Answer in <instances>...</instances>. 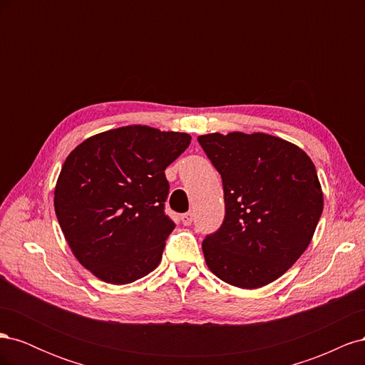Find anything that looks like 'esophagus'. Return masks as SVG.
<instances>
[{"label": "esophagus", "mask_w": 365, "mask_h": 365, "mask_svg": "<svg viewBox=\"0 0 365 365\" xmlns=\"http://www.w3.org/2000/svg\"><path fill=\"white\" fill-rule=\"evenodd\" d=\"M181 222L184 225H190L193 222V213H184V215H181Z\"/></svg>", "instance_id": "esophagus-1"}]
</instances>
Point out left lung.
Returning <instances> with one entry per match:
<instances>
[{
    "mask_svg": "<svg viewBox=\"0 0 365 365\" xmlns=\"http://www.w3.org/2000/svg\"><path fill=\"white\" fill-rule=\"evenodd\" d=\"M220 173L225 216L202 242L207 267L225 283L256 289L277 280L311 244L323 213L315 165L268 134L197 137Z\"/></svg>",
    "mask_w": 365,
    "mask_h": 365,
    "instance_id": "8db88e82",
    "label": "left lung"
}]
</instances>
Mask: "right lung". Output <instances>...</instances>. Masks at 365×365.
Returning a JSON list of instances; mask_svg holds the SVG:
<instances>
[{
    "label": "right lung",
    "instance_id": "right-lung-1",
    "mask_svg": "<svg viewBox=\"0 0 365 365\" xmlns=\"http://www.w3.org/2000/svg\"><path fill=\"white\" fill-rule=\"evenodd\" d=\"M192 137L125 126L81 143L65 160L54 190L62 233L86 269L126 284L155 269L175 228L165 215V168Z\"/></svg>",
    "mask_w": 365,
    "mask_h": 365
}]
</instances>
